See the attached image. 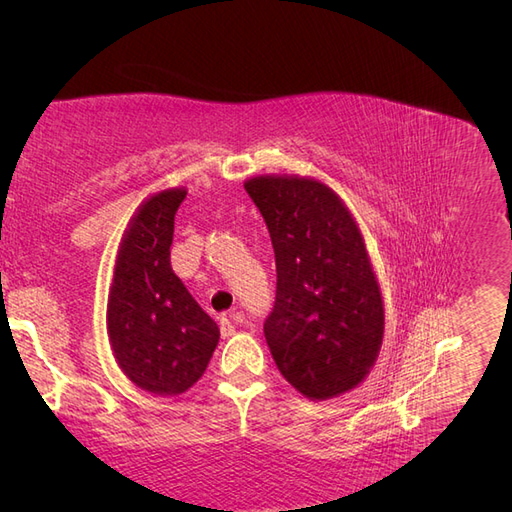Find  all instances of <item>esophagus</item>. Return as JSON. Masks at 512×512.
Here are the masks:
<instances>
[{
  "instance_id": "1",
  "label": "esophagus",
  "mask_w": 512,
  "mask_h": 512,
  "mask_svg": "<svg viewBox=\"0 0 512 512\" xmlns=\"http://www.w3.org/2000/svg\"><path fill=\"white\" fill-rule=\"evenodd\" d=\"M235 324H237V314H224L220 318V333H222V337L235 335Z\"/></svg>"
}]
</instances>
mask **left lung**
Listing matches in <instances>:
<instances>
[{
	"label": "left lung",
	"instance_id": "obj_1",
	"mask_svg": "<svg viewBox=\"0 0 512 512\" xmlns=\"http://www.w3.org/2000/svg\"><path fill=\"white\" fill-rule=\"evenodd\" d=\"M245 192L269 228L277 290L265 337L282 376L309 399L363 382L380 352L384 309L361 230L327 185L254 177Z\"/></svg>",
	"mask_w": 512,
	"mask_h": 512
}]
</instances>
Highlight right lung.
<instances>
[{
	"label": "right lung",
	"instance_id": "right-lung-1",
	"mask_svg": "<svg viewBox=\"0 0 512 512\" xmlns=\"http://www.w3.org/2000/svg\"><path fill=\"white\" fill-rule=\"evenodd\" d=\"M185 190L151 196L132 218L115 262L106 327L119 367L138 389L179 395L205 374L220 329L170 267Z\"/></svg>",
	"mask_w": 512,
	"mask_h": 512
}]
</instances>
